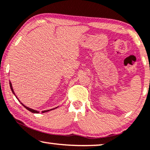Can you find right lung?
I'll use <instances>...</instances> for the list:
<instances>
[{
  "mask_svg": "<svg viewBox=\"0 0 150 150\" xmlns=\"http://www.w3.org/2000/svg\"><path fill=\"white\" fill-rule=\"evenodd\" d=\"M9 86H10V88H11V91H12L13 94V95H14L16 96V95H15V93H14V91H13V89L12 85H11V81H9ZM16 98H17V97H16ZM18 101H19V100H18ZM20 102H21V101H20ZM21 104L23 105V106L25 107L26 109H27L28 110L30 111V112H33V113H39V111L35 110H33V109H31V108H29V107H27V106H26V105H25L23 104V103H21ZM57 108V107H56V108ZM55 108H53V109H51V110H44V111H42V113L47 112H49V111H50V110H53V109H55Z\"/></svg>",
  "mask_w": 150,
  "mask_h": 150,
  "instance_id": "right-lung-1",
  "label": "right lung"
}]
</instances>
